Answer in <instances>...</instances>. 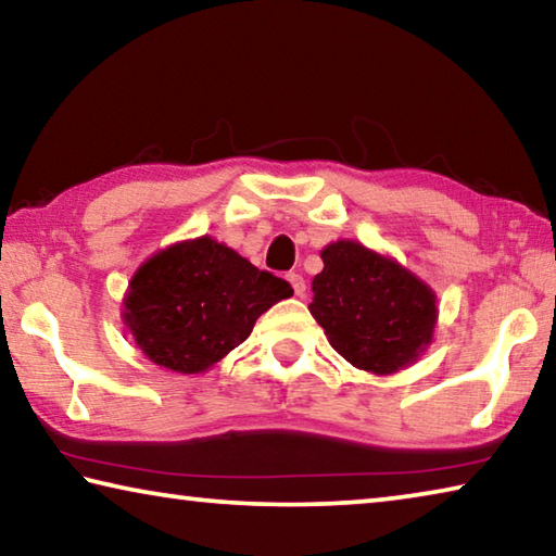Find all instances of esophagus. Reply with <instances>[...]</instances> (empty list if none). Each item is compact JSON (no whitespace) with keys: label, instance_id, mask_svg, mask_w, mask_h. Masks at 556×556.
Returning <instances> with one entry per match:
<instances>
[{"label":"esophagus","instance_id":"esophagus-1","mask_svg":"<svg viewBox=\"0 0 556 556\" xmlns=\"http://www.w3.org/2000/svg\"><path fill=\"white\" fill-rule=\"evenodd\" d=\"M287 279L291 281V287H294V294L296 296H304L306 294V281H304V277L299 275V271H289Z\"/></svg>","mask_w":556,"mask_h":556}]
</instances>
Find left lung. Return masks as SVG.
Here are the masks:
<instances>
[{
    "label": "left lung",
    "instance_id": "8db88e82",
    "mask_svg": "<svg viewBox=\"0 0 556 556\" xmlns=\"http://www.w3.org/2000/svg\"><path fill=\"white\" fill-rule=\"evenodd\" d=\"M308 312L355 368L388 375L425 351L434 333L437 296L427 285L363 244L341 240L321 252Z\"/></svg>",
    "mask_w": 556,
    "mask_h": 556
}]
</instances>
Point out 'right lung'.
Segmentation results:
<instances>
[{
  "mask_svg": "<svg viewBox=\"0 0 556 556\" xmlns=\"http://www.w3.org/2000/svg\"><path fill=\"white\" fill-rule=\"evenodd\" d=\"M291 294L287 279L201 238L174 244L137 269L125 321L149 361L174 372H201L238 348L271 304Z\"/></svg>",
  "mask_w": 556,
  "mask_h": 556,
  "instance_id": "1",
  "label": "right lung"
}]
</instances>
